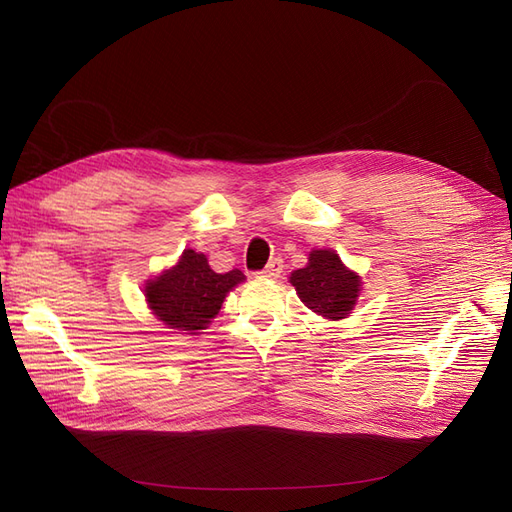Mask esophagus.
<instances>
[{
	"label": "esophagus",
	"instance_id": "34e87169",
	"mask_svg": "<svg viewBox=\"0 0 512 512\" xmlns=\"http://www.w3.org/2000/svg\"><path fill=\"white\" fill-rule=\"evenodd\" d=\"M282 271H284V260L273 258V260H269V265L262 269V275H265V277H280Z\"/></svg>",
	"mask_w": 512,
	"mask_h": 512
}]
</instances>
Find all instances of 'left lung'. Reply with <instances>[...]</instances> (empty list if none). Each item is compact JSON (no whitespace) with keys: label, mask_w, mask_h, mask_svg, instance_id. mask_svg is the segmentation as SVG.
Instances as JSON below:
<instances>
[{"label":"left lung","mask_w":512,"mask_h":512,"mask_svg":"<svg viewBox=\"0 0 512 512\" xmlns=\"http://www.w3.org/2000/svg\"><path fill=\"white\" fill-rule=\"evenodd\" d=\"M290 284L312 312L329 318H346L361 292V277L350 271L333 250H312L307 267L292 271Z\"/></svg>","instance_id":"left-lung-1"}]
</instances>
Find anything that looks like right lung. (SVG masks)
Wrapping results in <instances>:
<instances>
[{
	"instance_id": "1",
	"label": "right lung",
	"mask_w": 512,
	"mask_h": 512,
	"mask_svg": "<svg viewBox=\"0 0 512 512\" xmlns=\"http://www.w3.org/2000/svg\"><path fill=\"white\" fill-rule=\"evenodd\" d=\"M243 280L245 275L239 269L215 273L205 254L185 250L175 267L145 284V299L168 329L198 335L218 316L226 294Z\"/></svg>"
}]
</instances>
